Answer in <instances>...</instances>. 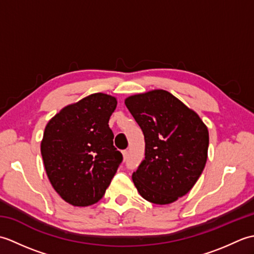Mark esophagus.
I'll list each match as a JSON object with an SVG mask.
<instances>
[{
  "mask_svg": "<svg viewBox=\"0 0 254 254\" xmlns=\"http://www.w3.org/2000/svg\"><path fill=\"white\" fill-rule=\"evenodd\" d=\"M127 150H122V156H123V159L124 160H127Z\"/></svg>",
  "mask_w": 254,
  "mask_h": 254,
  "instance_id": "34e87169",
  "label": "esophagus"
}]
</instances>
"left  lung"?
Masks as SVG:
<instances>
[{
	"label": "left lung",
	"instance_id": "left-lung-1",
	"mask_svg": "<svg viewBox=\"0 0 254 254\" xmlns=\"http://www.w3.org/2000/svg\"><path fill=\"white\" fill-rule=\"evenodd\" d=\"M142 128L145 159L132 179L146 201L165 205L186 195L207 160L208 130L196 112L163 89L127 97Z\"/></svg>",
	"mask_w": 254,
	"mask_h": 254
}]
</instances>
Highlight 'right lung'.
Here are the masks:
<instances>
[{"mask_svg": "<svg viewBox=\"0 0 254 254\" xmlns=\"http://www.w3.org/2000/svg\"><path fill=\"white\" fill-rule=\"evenodd\" d=\"M116 107L115 97L96 93L64 107L45 128L40 149L47 176L73 206L98 202L123 159L108 124Z\"/></svg>", "mask_w": 254, "mask_h": 254, "instance_id": "add662e5", "label": "right lung"}]
</instances>
